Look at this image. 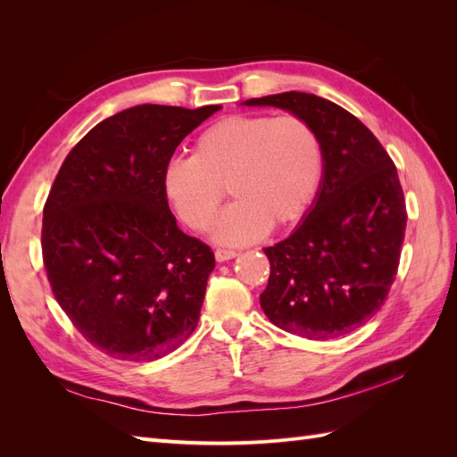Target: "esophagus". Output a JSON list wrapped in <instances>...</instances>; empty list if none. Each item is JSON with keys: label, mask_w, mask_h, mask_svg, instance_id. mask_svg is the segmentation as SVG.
<instances>
[{"label": "esophagus", "mask_w": 457, "mask_h": 457, "mask_svg": "<svg viewBox=\"0 0 457 457\" xmlns=\"http://www.w3.org/2000/svg\"><path fill=\"white\" fill-rule=\"evenodd\" d=\"M237 255H238L237 252H234V250H225V247H219V250H215V259L219 262H225L228 259H234Z\"/></svg>", "instance_id": "1"}]
</instances>
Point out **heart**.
<instances>
[{
	"instance_id": "heart-1",
	"label": "heart",
	"mask_w": 457,
	"mask_h": 457,
	"mask_svg": "<svg viewBox=\"0 0 457 457\" xmlns=\"http://www.w3.org/2000/svg\"><path fill=\"white\" fill-rule=\"evenodd\" d=\"M322 175V145L309 123L294 114L228 116L200 133L192 158L163 168V196L196 232L217 220L220 204L234 198L215 228L228 245L259 240L297 220Z\"/></svg>"
}]
</instances>
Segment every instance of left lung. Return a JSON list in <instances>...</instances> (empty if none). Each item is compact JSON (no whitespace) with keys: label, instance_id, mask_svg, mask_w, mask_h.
<instances>
[{"label":"left lung","instance_id":"8db88e82","mask_svg":"<svg viewBox=\"0 0 457 457\" xmlns=\"http://www.w3.org/2000/svg\"><path fill=\"white\" fill-rule=\"evenodd\" d=\"M305 120L322 145L324 175L305 220L270 247L261 307L289 334L314 341L366 324L389 295L406 230L395 162L364 123L339 104L286 91L250 99Z\"/></svg>","mask_w":457,"mask_h":457}]
</instances>
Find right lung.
<instances>
[{
  "label": "right lung",
  "mask_w": 457,
  "mask_h": 457,
  "mask_svg": "<svg viewBox=\"0 0 457 457\" xmlns=\"http://www.w3.org/2000/svg\"><path fill=\"white\" fill-rule=\"evenodd\" d=\"M220 106L139 104L103 120L66 156L44 207L53 295L93 347L150 362L198 326L212 247L177 227L162 175Z\"/></svg>",
  "instance_id": "1"
}]
</instances>
